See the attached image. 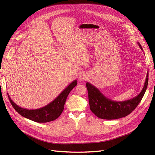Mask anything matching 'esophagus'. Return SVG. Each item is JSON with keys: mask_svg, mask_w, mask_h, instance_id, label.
<instances>
[{"mask_svg": "<svg viewBox=\"0 0 155 155\" xmlns=\"http://www.w3.org/2000/svg\"><path fill=\"white\" fill-rule=\"evenodd\" d=\"M88 78V76L87 74H84V73H83V74H81L80 75H79V81H85V80H86V79Z\"/></svg>", "mask_w": 155, "mask_h": 155, "instance_id": "obj_1", "label": "esophagus"}]
</instances>
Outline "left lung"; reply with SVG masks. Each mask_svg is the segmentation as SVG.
I'll return each mask as SVG.
<instances>
[{"label": "left lung", "instance_id": "8db88e82", "mask_svg": "<svg viewBox=\"0 0 155 155\" xmlns=\"http://www.w3.org/2000/svg\"><path fill=\"white\" fill-rule=\"evenodd\" d=\"M140 48L141 45L138 43ZM147 72L142 90L138 96L129 100L116 101L105 97L99 89L90 83H86L88 93V101L91 111L97 117L105 120H115L123 118L131 113L141 101L148 85Z\"/></svg>", "mask_w": 155, "mask_h": 155}]
</instances>
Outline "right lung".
I'll return each instance as SVG.
<instances>
[{
	"mask_svg": "<svg viewBox=\"0 0 155 155\" xmlns=\"http://www.w3.org/2000/svg\"><path fill=\"white\" fill-rule=\"evenodd\" d=\"M77 85V80L73 81L60 94L49 104L37 109H26L15 104L8 94L12 105L18 114L26 118L38 123H46L57 119L61 114L68 95L72 89Z\"/></svg>",
	"mask_w": 155,
	"mask_h": 155,
	"instance_id": "right-lung-1",
	"label": "right lung"
}]
</instances>
